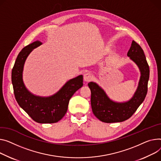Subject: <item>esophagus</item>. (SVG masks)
Instances as JSON below:
<instances>
[{"label": "esophagus", "mask_w": 161, "mask_h": 161, "mask_svg": "<svg viewBox=\"0 0 161 161\" xmlns=\"http://www.w3.org/2000/svg\"><path fill=\"white\" fill-rule=\"evenodd\" d=\"M92 74L90 72H87L84 74V80L85 81H90L92 80Z\"/></svg>", "instance_id": "34e87169"}]
</instances>
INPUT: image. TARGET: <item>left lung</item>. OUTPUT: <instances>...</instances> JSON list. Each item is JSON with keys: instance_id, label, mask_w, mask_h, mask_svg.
Listing matches in <instances>:
<instances>
[{"instance_id": "left-lung-1", "label": "left lung", "mask_w": 161, "mask_h": 161, "mask_svg": "<svg viewBox=\"0 0 161 161\" xmlns=\"http://www.w3.org/2000/svg\"><path fill=\"white\" fill-rule=\"evenodd\" d=\"M127 56L132 59L141 72L138 87L133 97L127 102L116 103L111 101L98 85L90 82L88 86L91 91V103L95 116L105 123L125 121L134 114L144 100L147 92V83L149 77V67L141 47L135 41H132Z\"/></svg>"}]
</instances>
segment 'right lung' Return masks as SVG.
Listing matches in <instances>:
<instances>
[{
    "mask_svg": "<svg viewBox=\"0 0 161 161\" xmlns=\"http://www.w3.org/2000/svg\"><path fill=\"white\" fill-rule=\"evenodd\" d=\"M41 45L35 41L21 50L12 72V81L15 99L22 108L35 122L41 124L56 123L65 116L72 95L83 86V76L69 80L56 94L41 98L31 94L26 89L22 75L25 60L34 48Z\"/></svg>",
    "mask_w": 161,
    "mask_h": 161,
    "instance_id": "1",
    "label": "right lung"
}]
</instances>
